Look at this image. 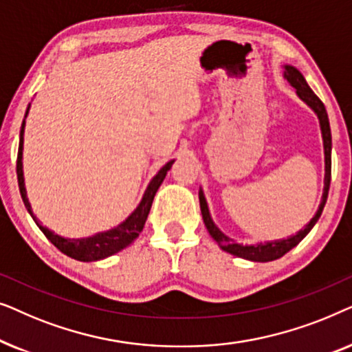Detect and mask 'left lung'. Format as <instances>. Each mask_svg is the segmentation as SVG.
<instances>
[{"label":"left lung","mask_w":352,"mask_h":352,"mask_svg":"<svg viewBox=\"0 0 352 352\" xmlns=\"http://www.w3.org/2000/svg\"><path fill=\"white\" fill-rule=\"evenodd\" d=\"M283 76H285L288 83H290L293 88L296 89V94L300 96V99L305 100V102L309 105V107L314 110L319 117L320 122V129H322V138H324V151H325V187H324V195H322V201L319 205V210L314 214V218L309 221V224H306L305 229H301L300 232L288 239L282 240H274V242H266V243H258V245H240L235 243L232 239H229L228 235H224L221 230L216 228L213 219H211L208 205H206L204 192H199V200H200V210L201 216H204V223L208 229L211 237L216 240V243L219 245L224 252H228L234 256L250 259V261H258V263H267L274 261V259L282 258L283 254L290 252L293 247H296L298 243L301 242L302 239L309 234V230L314 228L317 219L320 218L322 210H324L327 197H329V189H330V181H331V133H330V123H329V115H327L325 105L322 100L314 94V91L309 88V85L306 83L305 76L301 75V72L295 69L292 65H285V72H283Z\"/></svg>","instance_id":"8db88e82"}]
</instances>
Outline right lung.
Returning a JSON list of instances; mask_svg holds the SVG:
<instances>
[{"mask_svg": "<svg viewBox=\"0 0 352 352\" xmlns=\"http://www.w3.org/2000/svg\"><path fill=\"white\" fill-rule=\"evenodd\" d=\"M30 107V105H28ZM28 113V109L25 112V117ZM23 128H25V120L22 122L21 128V141H19V152H17V181H19V190H21L22 200L25 204L28 213L32 214V218L35 219V223L40 226L43 234L46 235L47 240H51V243L60 250L62 253L67 254V256L78 259V261H98V259H104L110 256V254L118 253L120 250L126 248L128 245H131L134 240L139 237L141 230L144 229V224H146V219L148 216V211H151L153 197H155L158 187L165 179L166 173L170 171L173 162H168L165 166L162 168L160 171L157 173L155 177L148 184L146 194H144L141 204L136 210L133 211L131 214L128 216L126 219L123 221L122 224H118L117 228L107 230V232L96 234L93 237L86 239H64L60 235L52 232V230L43 228V226L38 223V219L32 213V206L28 204L27 192H25V184H23V171H22V148H23Z\"/></svg>", "mask_w": 352, "mask_h": 352, "instance_id": "add662e5", "label": "right lung"}]
</instances>
